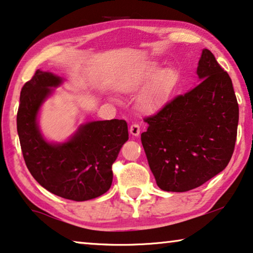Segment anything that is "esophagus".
Instances as JSON below:
<instances>
[{"label": "esophagus", "mask_w": 253, "mask_h": 253, "mask_svg": "<svg viewBox=\"0 0 253 253\" xmlns=\"http://www.w3.org/2000/svg\"><path fill=\"white\" fill-rule=\"evenodd\" d=\"M140 126L137 125V124H133V125H130L129 127V133L133 135V136H138L140 135Z\"/></svg>", "instance_id": "1"}]
</instances>
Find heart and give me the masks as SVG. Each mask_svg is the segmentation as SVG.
Returning <instances> with one entry per match:
<instances>
[{
	"instance_id": "obj_1",
	"label": "heart",
	"mask_w": 253,
	"mask_h": 253,
	"mask_svg": "<svg viewBox=\"0 0 253 253\" xmlns=\"http://www.w3.org/2000/svg\"><path fill=\"white\" fill-rule=\"evenodd\" d=\"M176 81L177 72L172 67L162 70L157 63H147L135 72L120 78L116 87L123 92H133L151 83L142 90L137 99L138 108L149 113L154 112L162 104ZM111 99L116 101L115 97H111Z\"/></svg>"
}]
</instances>
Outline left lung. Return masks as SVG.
<instances>
[{
  "label": "left lung",
  "mask_w": 253,
  "mask_h": 253,
  "mask_svg": "<svg viewBox=\"0 0 253 253\" xmlns=\"http://www.w3.org/2000/svg\"><path fill=\"white\" fill-rule=\"evenodd\" d=\"M196 73V87L144 119L142 145L165 191L202 186L226 169L234 152L238 104L232 79L209 49H203Z\"/></svg>",
  "instance_id": "left-lung-1"
}]
</instances>
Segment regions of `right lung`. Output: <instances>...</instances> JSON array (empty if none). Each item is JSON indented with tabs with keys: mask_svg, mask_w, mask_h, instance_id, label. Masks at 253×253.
Returning a JSON list of instances; mask_svg holds the SVG:
<instances>
[{
	"mask_svg": "<svg viewBox=\"0 0 253 253\" xmlns=\"http://www.w3.org/2000/svg\"><path fill=\"white\" fill-rule=\"evenodd\" d=\"M65 79L38 70L21 88L17 131L26 166L39 184L57 196L76 202L106 193L112 164L128 140L125 120H97L78 126L65 141L48 140L40 129L41 108Z\"/></svg>",
	"mask_w": 253,
	"mask_h": 253,
	"instance_id": "1",
	"label": "right lung"
}]
</instances>
